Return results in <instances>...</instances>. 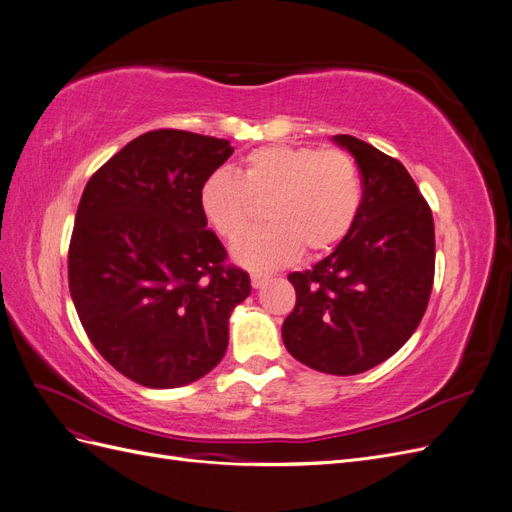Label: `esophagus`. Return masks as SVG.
<instances>
[{"mask_svg":"<svg viewBox=\"0 0 512 512\" xmlns=\"http://www.w3.org/2000/svg\"><path fill=\"white\" fill-rule=\"evenodd\" d=\"M267 282H269V275H265V273H252V286L254 288L265 286Z\"/></svg>","mask_w":512,"mask_h":512,"instance_id":"34e87169","label":"esophagus"}]
</instances>
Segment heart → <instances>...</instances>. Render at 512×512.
I'll return each mask as SVG.
<instances>
[{"instance_id":"heart-1","label":"heart","mask_w":512,"mask_h":512,"mask_svg":"<svg viewBox=\"0 0 512 512\" xmlns=\"http://www.w3.org/2000/svg\"><path fill=\"white\" fill-rule=\"evenodd\" d=\"M359 166L339 149L267 145L245 156L241 175L213 170L198 190V205L222 239H237L267 205L265 228L232 245V258L256 271L284 267L305 250H333L361 211Z\"/></svg>"}]
</instances>
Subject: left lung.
Returning a JSON list of instances; mask_svg holds the SVG:
<instances>
[{"label": "left lung", "mask_w": 512, "mask_h": 512, "mask_svg": "<svg viewBox=\"0 0 512 512\" xmlns=\"http://www.w3.org/2000/svg\"><path fill=\"white\" fill-rule=\"evenodd\" d=\"M333 141L359 166L361 211L327 258L288 275L297 303L282 337L303 365L354 376L393 356L421 324L436 271V232L404 164L348 134Z\"/></svg>", "instance_id": "obj_1"}]
</instances>
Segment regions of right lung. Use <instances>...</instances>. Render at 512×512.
<instances>
[{
  "label": "right lung",
  "mask_w": 512,
  "mask_h": 512,
  "mask_svg": "<svg viewBox=\"0 0 512 512\" xmlns=\"http://www.w3.org/2000/svg\"><path fill=\"white\" fill-rule=\"evenodd\" d=\"M232 149L224 138L151 130L85 185L68 250V284L91 344L119 374L149 386L190 384L222 361L230 312L250 275L198 205L200 183Z\"/></svg>",
  "instance_id": "obj_1"
}]
</instances>
